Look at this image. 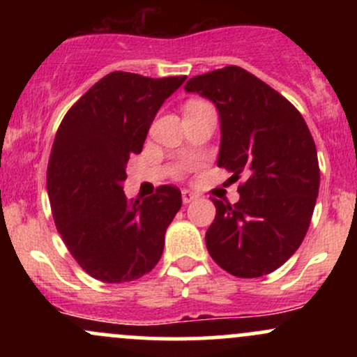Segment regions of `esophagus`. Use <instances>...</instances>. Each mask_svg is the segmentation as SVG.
<instances>
[{
    "instance_id": "esophagus-1",
    "label": "esophagus",
    "mask_w": 357,
    "mask_h": 357,
    "mask_svg": "<svg viewBox=\"0 0 357 357\" xmlns=\"http://www.w3.org/2000/svg\"><path fill=\"white\" fill-rule=\"evenodd\" d=\"M181 196H183V203H184V204L191 203L192 199H196V198H198V196H196V192H192V191H188V190H183V191H181Z\"/></svg>"
}]
</instances>
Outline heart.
Wrapping results in <instances>:
<instances>
[{
    "label": "heart",
    "instance_id": "heart-1",
    "mask_svg": "<svg viewBox=\"0 0 357 357\" xmlns=\"http://www.w3.org/2000/svg\"><path fill=\"white\" fill-rule=\"evenodd\" d=\"M190 104H199V102H190ZM190 104H188V105H190Z\"/></svg>",
    "mask_w": 357,
    "mask_h": 357
}]
</instances>
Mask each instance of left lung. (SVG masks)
Instances as JSON below:
<instances>
[{
  "label": "left lung",
  "instance_id": "8db88e82",
  "mask_svg": "<svg viewBox=\"0 0 357 357\" xmlns=\"http://www.w3.org/2000/svg\"><path fill=\"white\" fill-rule=\"evenodd\" d=\"M184 89L215 102L218 166L235 181L247 178L235 204L213 199L208 252L231 275H267L297 252L312 220L321 183L312 134L284 96L236 65L192 77Z\"/></svg>",
  "mask_w": 357,
  "mask_h": 357
}]
</instances>
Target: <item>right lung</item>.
<instances>
[{
  "label": "right lung",
  "mask_w": 357,
  "mask_h": 357,
  "mask_svg": "<svg viewBox=\"0 0 357 357\" xmlns=\"http://www.w3.org/2000/svg\"><path fill=\"white\" fill-rule=\"evenodd\" d=\"M184 80L112 72L61 119L47 169L52 215L65 247L97 280H136L162 255L181 191L162 184L146 199L127 202L121 183L159 107Z\"/></svg>",
  "instance_id": "right-lung-1"
}]
</instances>
